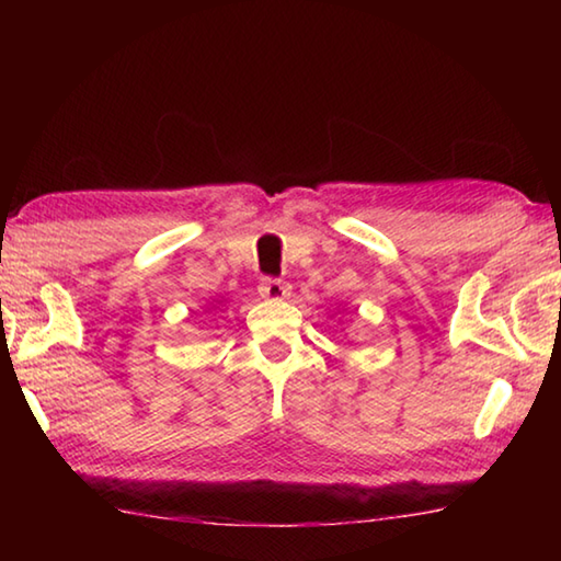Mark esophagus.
<instances>
[{
  "mask_svg": "<svg viewBox=\"0 0 561 561\" xmlns=\"http://www.w3.org/2000/svg\"><path fill=\"white\" fill-rule=\"evenodd\" d=\"M260 297L262 299H272V301H279V299H287L289 297V287L284 284L282 279H262L260 282Z\"/></svg>",
  "mask_w": 561,
  "mask_h": 561,
  "instance_id": "34e87169",
  "label": "esophagus"
}]
</instances>
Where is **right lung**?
<instances>
[{
  "mask_svg": "<svg viewBox=\"0 0 561 561\" xmlns=\"http://www.w3.org/2000/svg\"><path fill=\"white\" fill-rule=\"evenodd\" d=\"M215 309H217V307H215Z\"/></svg>",
  "mask_w": 561,
  "mask_h": 561,
  "instance_id": "1",
  "label": "right lung"
}]
</instances>
